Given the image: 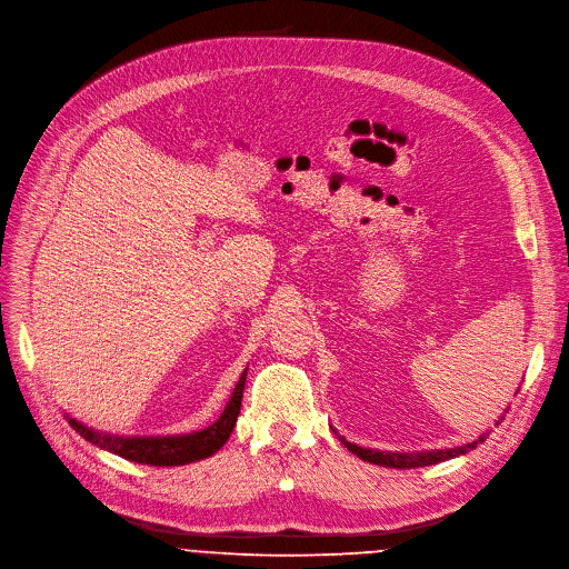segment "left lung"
Listing matches in <instances>:
<instances>
[{"instance_id":"left-lung-1","label":"left lung","mask_w":569,"mask_h":569,"mask_svg":"<svg viewBox=\"0 0 569 569\" xmlns=\"http://www.w3.org/2000/svg\"><path fill=\"white\" fill-rule=\"evenodd\" d=\"M342 445L356 453L358 458H363L368 462H375V465H383V468H397V470H410V468H427V465H436V462H442V460H449V458H456L460 453H468L470 449H475L479 442L486 440V436H481L479 440L465 445V447H453V449H436V451H410V453H397V451H377V449H363L358 445H351L347 442L345 438H340Z\"/></svg>"}]
</instances>
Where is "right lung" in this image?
Returning a JSON list of instances; mask_svg holds the SVG:
<instances>
[{
  "label": "right lung",
  "mask_w": 569,
  "mask_h": 569,
  "mask_svg": "<svg viewBox=\"0 0 569 569\" xmlns=\"http://www.w3.org/2000/svg\"><path fill=\"white\" fill-rule=\"evenodd\" d=\"M244 381H247V370L242 372L240 381L236 383L233 395H231L227 408L222 410L220 420L203 431H194V433H186V436H166V438H120V436H109V433H97V431L83 427L81 422H77L74 418H70V427L88 442L107 449L111 453H118L127 460H133V462L157 465V468L194 462V460L213 456L229 440V436L236 427V420H238V412H240Z\"/></svg>",
  "instance_id": "add662e5"
}]
</instances>
